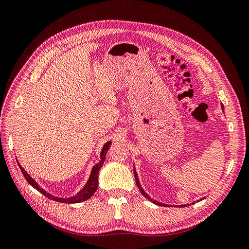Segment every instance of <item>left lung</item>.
Wrapping results in <instances>:
<instances>
[{"instance_id": "1", "label": "left lung", "mask_w": 249, "mask_h": 249, "mask_svg": "<svg viewBox=\"0 0 249 249\" xmlns=\"http://www.w3.org/2000/svg\"><path fill=\"white\" fill-rule=\"evenodd\" d=\"M222 109H223V111H224V106L222 105ZM134 177H135V181H136V185H137V187H138V189H139V191L142 193V196H145L146 198H148L149 199V197H148V196L147 194L145 193V191L142 189V185L139 184V181H138V178H137V174H136V172H135V170H134ZM202 199V198H201ZM150 200L153 201L155 204H158V205H161V207H168V204H164V203H160V202H159V201H157V200H154V199H151L150 198ZM188 204H183V205H179V208H184V207H187Z\"/></svg>"}]
</instances>
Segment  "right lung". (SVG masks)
Segmentation results:
<instances>
[{"instance_id": "right-lung-1", "label": "right lung", "mask_w": 249, "mask_h": 249, "mask_svg": "<svg viewBox=\"0 0 249 249\" xmlns=\"http://www.w3.org/2000/svg\"><path fill=\"white\" fill-rule=\"evenodd\" d=\"M110 144H111V142H107V143L104 145V147H103V149H102V153H101V160L92 168L90 177H89L88 183H86L85 186L83 187V189L80 190V191L76 194V196H73V197H70V198H59V197H55V196H51L50 193H48L47 191H45L44 189H42V188L37 184V183L27 174V173L24 171V169H23L22 167H21L19 164H18V165H19V168H20L21 172H22V174H23L24 178L26 179V181L29 183V184H30L32 187H34V188H36V190H38L40 193L44 194V196H47L48 198L53 199V200H55V201L63 202V203H76V202H81V201L89 199V198L93 196V193L95 192V190L98 189V178H99L98 175H99L100 169H101V167L103 166L104 161H105V158H106V155H107V150H109Z\"/></svg>"}]
</instances>
